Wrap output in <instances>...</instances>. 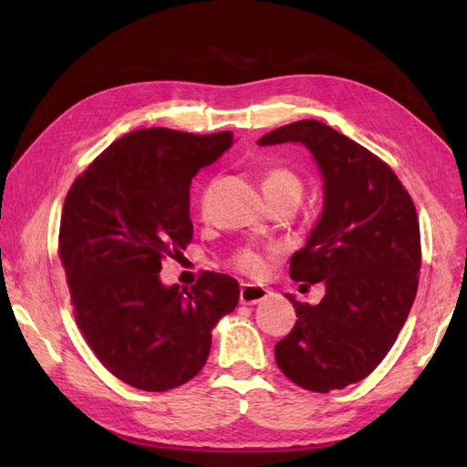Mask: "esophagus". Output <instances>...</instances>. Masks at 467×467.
Segmentation results:
<instances>
[{
  "instance_id": "esophagus-1",
  "label": "esophagus",
  "mask_w": 467,
  "mask_h": 467,
  "mask_svg": "<svg viewBox=\"0 0 467 467\" xmlns=\"http://www.w3.org/2000/svg\"><path fill=\"white\" fill-rule=\"evenodd\" d=\"M269 295H271V291H266L265 286H259V285L244 283L241 286V303L243 305H256V303L265 301Z\"/></svg>"
}]
</instances>
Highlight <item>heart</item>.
<instances>
[{
    "label": "heart",
    "instance_id": "b5f03b06",
    "mask_svg": "<svg viewBox=\"0 0 467 467\" xmlns=\"http://www.w3.org/2000/svg\"><path fill=\"white\" fill-rule=\"evenodd\" d=\"M261 188L265 198L281 196V194H296L301 198L303 184L291 171L286 168H269L261 176ZM234 266L246 275H259L265 271V259L251 249L241 251L234 256Z\"/></svg>",
    "mask_w": 467,
    "mask_h": 467
}]
</instances>
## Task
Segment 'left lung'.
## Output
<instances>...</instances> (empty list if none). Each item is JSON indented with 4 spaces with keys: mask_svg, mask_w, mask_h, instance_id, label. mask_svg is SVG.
<instances>
[{
    "mask_svg": "<svg viewBox=\"0 0 467 467\" xmlns=\"http://www.w3.org/2000/svg\"><path fill=\"white\" fill-rule=\"evenodd\" d=\"M299 142L323 176V211L291 279L325 285L319 305L286 295L296 311L275 345L279 369L303 389L329 393L365 379L389 353L418 293L421 243L410 192L381 158L319 120H299L259 144Z\"/></svg>",
    "mask_w": 467,
    "mask_h": 467,
    "instance_id": "obj_1",
    "label": "left lung"
}]
</instances>
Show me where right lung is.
Returning <instances> with one entry per match:
<instances>
[{"label": "right lung", "instance_id": "obj_1", "mask_svg": "<svg viewBox=\"0 0 467 467\" xmlns=\"http://www.w3.org/2000/svg\"><path fill=\"white\" fill-rule=\"evenodd\" d=\"M231 146L233 132L142 128L108 146L66 196L59 259L76 323L106 369L136 389L191 381L214 325L239 303L228 275L204 271L191 289L158 275L192 241V178Z\"/></svg>", "mask_w": 467, "mask_h": 467}]
</instances>
